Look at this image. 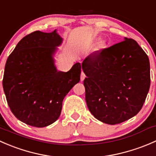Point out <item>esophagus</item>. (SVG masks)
Instances as JSON below:
<instances>
[{
    "label": "esophagus",
    "mask_w": 156,
    "mask_h": 156,
    "mask_svg": "<svg viewBox=\"0 0 156 156\" xmlns=\"http://www.w3.org/2000/svg\"><path fill=\"white\" fill-rule=\"evenodd\" d=\"M85 77H86L85 74H84L83 72H81V81H84V78H85Z\"/></svg>",
    "instance_id": "esophagus-1"
}]
</instances>
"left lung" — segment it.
Segmentation results:
<instances>
[{
	"mask_svg": "<svg viewBox=\"0 0 156 156\" xmlns=\"http://www.w3.org/2000/svg\"><path fill=\"white\" fill-rule=\"evenodd\" d=\"M85 100L100 122L116 125L136 115L150 87L148 56L136 41H123L87 56L81 64Z\"/></svg>",
	"mask_w": 156,
	"mask_h": 156,
	"instance_id": "left-lung-1",
	"label": "left lung"
}]
</instances>
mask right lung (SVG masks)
<instances>
[{"label": "right lung", "instance_id": "right-lung-1", "mask_svg": "<svg viewBox=\"0 0 156 156\" xmlns=\"http://www.w3.org/2000/svg\"><path fill=\"white\" fill-rule=\"evenodd\" d=\"M63 39L56 31H36L23 37L7 59L3 88L11 112L20 121L36 127L59 119L62 101L79 82L81 66L59 71L55 55Z\"/></svg>", "mask_w": 156, "mask_h": 156}]
</instances>
